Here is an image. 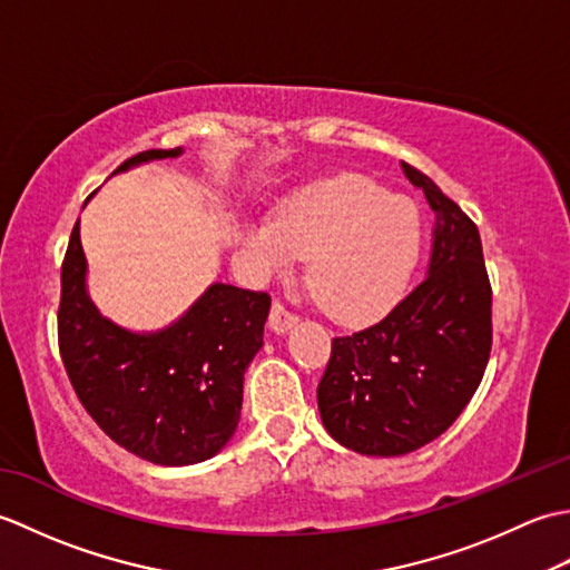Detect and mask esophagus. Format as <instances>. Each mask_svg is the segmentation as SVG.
Wrapping results in <instances>:
<instances>
[{
  "instance_id": "esophagus-1",
  "label": "esophagus",
  "mask_w": 570,
  "mask_h": 570,
  "mask_svg": "<svg viewBox=\"0 0 570 570\" xmlns=\"http://www.w3.org/2000/svg\"><path fill=\"white\" fill-rule=\"evenodd\" d=\"M298 323V316L296 313L288 311L282 301H274L272 306V313H269V328L274 333H286L288 328H294V325Z\"/></svg>"
}]
</instances>
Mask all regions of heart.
Segmentation results:
<instances>
[{
  "label": "heart",
  "mask_w": 570,
  "mask_h": 570,
  "mask_svg": "<svg viewBox=\"0 0 570 570\" xmlns=\"http://www.w3.org/2000/svg\"><path fill=\"white\" fill-rule=\"evenodd\" d=\"M421 213L365 176H337L288 198L276 217L242 229L264 274L308 257L306 282L337 321H370L402 296L421 252Z\"/></svg>",
  "instance_id": "heart-1"
}]
</instances>
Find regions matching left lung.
<instances>
[{
  "instance_id": "8db88e82",
  "label": "left lung",
  "mask_w": 570,
  "mask_h": 570,
  "mask_svg": "<svg viewBox=\"0 0 570 570\" xmlns=\"http://www.w3.org/2000/svg\"><path fill=\"white\" fill-rule=\"evenodd\" d=\"M433 223L429 274L386 316L333 337L318 382L323 426L362 455H404L439 439L485 374L492 350V288L478 225L419 168Z\"/></svg>"
}]
</instances>
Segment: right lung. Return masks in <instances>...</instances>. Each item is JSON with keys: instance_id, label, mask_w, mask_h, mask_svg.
<instances>
[{"instance_id": "right-lung-1", "label": "right lung", "mask_w": 570, "mask_h": 570, "mask_svg": "<svg viewBox=\"0 0 570 570\" xmlns=\"http://www.w3.org/2000/svg\"><path fill=\"white\" fill-rule=\"evenodd\" d=\"M149 149L117 171L180 156ZM80 220L60 266L58 347L80 404L110 439L156 465H193L223 451L242 409L272 298L213 284L164 331L131 333L100 316L85 288Z\"/></svg>"}]
</instances>
